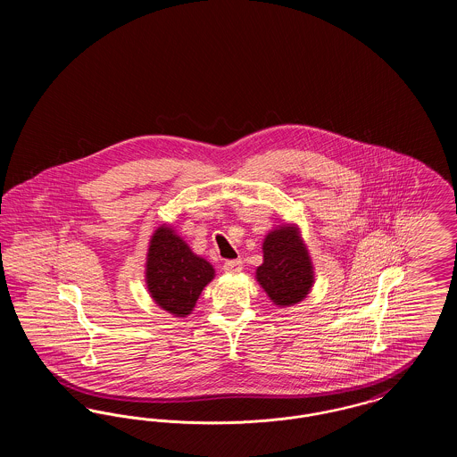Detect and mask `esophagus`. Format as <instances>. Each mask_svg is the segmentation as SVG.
Returning a JSON list of instances; mask_svg holds the SVG:
<instances>
[{
	"label": "esophagus",
	"instance_id": "34e87169",
	"mask_svg": "<svg viewBox=\"0 0 457 457\" xmlns=\"http://www.w3.org/2000/svg\"><path fill=\"white\" fill-rule=\"evenodd\" d=\"M222 269L226 270V272H229V274H238L243 270V262L241 259H237V261H226L224 262V265H222Z\"/></svg>",
	"mask_w": 457,
	"mask_h": 457
}]
</instances>
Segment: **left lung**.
I'll list each match as a JSON object with an SVG mask.
<instances>
[{
	"mask_svg": "<svg viewBox=\"0 0 457 457\" xmlns=\"http://www.w3.org/2000/svg\"><path fill=\"white\" fill-rule=\"evenodd\" d=\"M262 252L263 262L255 270V279L272 303L286 308L303 302L315 283V272L300 228L281 224L270 229Z\"/></svg>",
	"mask_w": 457,
	"mask_h": 457,
	"instance_id": "obj_1",
	"label": "left lung"
}]
</instances>
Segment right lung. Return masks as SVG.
Segmentation results:
<instances>
[{
  "instance_id": "obj_1",
  "label": "right lung",
  "mask_w": 457,
  "mask_h": 457,
  "mask_svg": "<svg viewBox=\"0 0 457 457\" xmlns=\"http://www.w3.org/2000/svg\"><path fill=\"white\" fill-rule=\"evenodd\" d=\"M214 276V267L194 253L170 224H161L154 231L145 261V284L159 308L174 317L190 315Z\"/></svg>"
}]
</instances>
